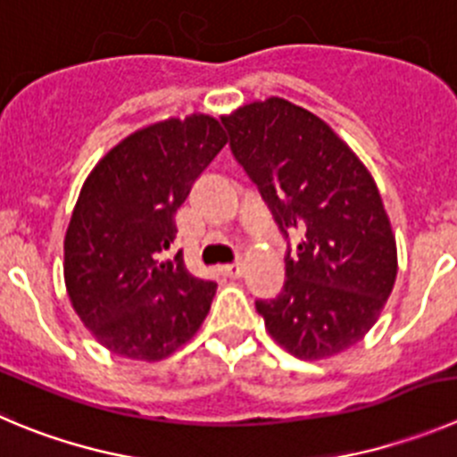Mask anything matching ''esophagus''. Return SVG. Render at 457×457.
Instances as JSON below:
<instances>
[{"mask_svg":"<svg viewBox=\"0 0 457 457\" xmlns=\"http://www.w3.org/2000/svg\"><path fill=\"white\" fill-rule=\"evenodd\" d=\"M223 272H225V275H228V277H241V275H243V263H238V262L225 263Z\"/></svg>","mask_w":457,"mask_h":457,"instance_id":"1","label":"esophagus"}]
</instances>
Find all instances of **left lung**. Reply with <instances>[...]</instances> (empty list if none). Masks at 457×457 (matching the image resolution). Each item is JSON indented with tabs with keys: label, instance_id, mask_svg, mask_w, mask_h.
Masks as SVG:
<instances>
[{
	"label": "left lung",
	"instance_id": "left-lung-1",
	"mask_svg": "<svg viewBox=\"0 0 457 457\" xmlns=\"http://www.w3.org/2000/svg\"><path fill=\"white\" fill-rule=\"evenodd\" d=\"M223 126L288 241L284 288L257 300L268 334L302 361L349 349L396 279V243L370 170L322 119L277 96L243 105Z\"/></svg>",
	"mask_w": 457,
	"mask_h": 457
}]
</instances>
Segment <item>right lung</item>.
<instances>
[{
    "instance_id": "1",
    "label": "right lung",
    "mask_w": 457,
    "mask_h": 457,
    "mask_svg": "<svg viewBox=\"0 0 457 457\" xmlns=\"http://www.w3.org/2000/svg\"><path fill=\"white\" fill-rule=\"evenodd\" d=\"M228 144L207 114L169 119L112 148L85 180L65 234L74 311L105 349L162 361L203 325L216 284L170 253L176 212Z\"/></svg>"
}]
</instances>
